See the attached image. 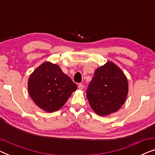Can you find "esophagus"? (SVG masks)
Here are the masks:
<instances>
[{
  "mask_svg": "<svg viewBox=\"0 0 155 155\" xmlns=\"http://www.w3.org/2000/svg\"><path fill=\"white\" fill-rule=\"evenodd\" d=\"M78 89H79V90H83V89H84V85H83V84H80L78 85Z\"/></svg>",
  "mask_w": 155,
  "mask_h": 155,
  "instance_id": "esophagus-1",
  "label": "esophagus"
}]
</instances>
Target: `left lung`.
Instances as JSON below:
<instances>
[{
	"instance_id": "1",
	"label": "left lung",
	"mask_w": 155,
	"mask_h": 155,
	"mask_svg": "<svg viewBox=\"0 0 155 155\" xmlns=\"http://www.w3.org/2000/svg\"><path fill=\"white\" fill-rule=\"evenodd\" d=\"M127 93V78L112 62H107L97 69L86 91L91 108L101 116L119 110L125 101Z\"/></svg>"
}]
</instances>
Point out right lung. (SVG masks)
I'll list each match as a JSON object with an SVG mask.
<instances>
[{"label": "right lung", "mask_w": 155, "mask_h": 155, "mask_svg": "<svg viewBox=\"0 0 155 155\" xmlns=\"http://www.w3.org/2000/svg\"><path fill=\"white\" fill-rule=\"evenodd\" d=\"M28 89L35 104L51 113L63 107L77 86L58 65L45 62L30 76Z\"/></svg>", "instance_id": "add662e5"}]
</instances>
